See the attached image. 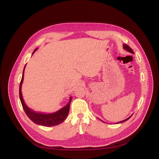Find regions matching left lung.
Listing matches in <instances>:
<instances>
[{"instance_id":"1","label":"left lung","mask_w":159,"mask_h":159,"mask_svg":"<svg viewBox=\"0 0 159 159\" xmlns=\"http://www.w3.org/2000/svg\"><path fill=\"white\" fill-rule=\"evenodd\" d=\"M123 48L124 49H125L126 51H127L128 52H130V53H133V54H134V52H133V51L132 50V49H131V48L129 46V45H126V44H123ZM133 115H131L130 117H129L128 118H127V119H125V120H123V121H120V122H118V123H123V122H125V121H127L129 119H130V118H131V116H132ZM100 120V119H99ZM102 121V120H101ZM102 122H104L103 121H102ZM104 123H105V122H104Z\"/></svg>"}]
</instances>
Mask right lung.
Instances as JSON below:
<instances>
[{"label":"right lung","mask_w":159,"mask_h":159,"mask_svg":"<svg viewBox=\"0 0 159 159\" xmlns=\"http://www.w3.org/2000/svg\"><path fill=\"white\" fill-rule=\"evenodd\" d=\"M36 50L37 49L34 50L33 54L36 52ZM25 67L26 65L24 67L22 79L21 80H20L19 85V98L26 114L29 117V119L31 120L34 123L38 124V125H43L45 127H52L59 125V124H60L61 122H63L67 118V116L69 114V111H70V102L71 101L72 98L71 97L70 99V101H69V102L64 107L61 108V109L58 110L57 112L54 113L43 114L40 112H36L35 111H34L33 110L29 108L26 105L25 102L23 99L21 93V86L24 79V72Z\"/></svg>","instance_id":"right-lung-1"}]
</instances>
